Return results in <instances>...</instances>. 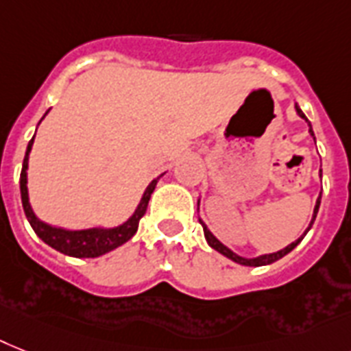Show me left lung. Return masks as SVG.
<instances>
[{
    "label": "left lung",
    "instance_id": "obj_1",
    "mask_svg": "<svg viewBox=\"0 0 351 351\" xmlns=\"http://www.w3.org/2000/svg\"><path fill=\"white\" fill-rule=\"evenodd\" d=\"M295 110H298V113H299V115H301V117H303L304 121H308V119H306V117H304L303 111L299 110V106H295ZM308 126H310V122H308ZM310 133H312V135H314V131H312V126H310ZM319 205H321V196H319V198H317V204H315L314 216H312V221H310V227H312V223H314V220H315V216H317ZM200 223H202V227H204L205 240H207V243H209L210 247H213V249L218 250V252H220V254H223L225 258L232 259V261H236V263L247 265V267H261V265H270V263H274V261H278V259H281V258H283V256L289 254L290 250L295 249V247H298L299 241L303 240V236L306 234V232H308V230H310V227H308V229L304 230V234L301 236V238H299V240H295L294 243H290L289 247H285L283 250H278V252H274V254H265V256H259V258H254V259H245V258H240V256H236L234 252H232V250H229V249H227V247H225V245H221L220 241L216 240L215 236H213V234H210V232H209V229H207V227H205L204 221H200Z\"/></svg>",
    "mask_w": 351,
    "mask_h": 351
}]
</instances>
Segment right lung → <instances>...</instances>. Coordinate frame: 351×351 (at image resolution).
<instances>
[{"instance_id": "add662e5", "label": "right lung", "mask_w": 351, "mask_h": 351, "mask_svg": "<svg viewBox=\"0 0 351 351\" xmlns=\"http://www.w3.org/2000/svg\"><path fill=\"white\" fill-rule=\"evenodd\" d=\"M32 142H28L27 153H25V160H23V169L21 176H19V187H21V202L25 215H27L28 221L32 225V229L36 230V234L41 238L47 245H50L52 249L59 250L62 254L73 256V258H97L110 252V250L121 247L122 243H126L128 240L133 238V234L138 229V221L144 215H146L147 204H149L151 193L155 191V185L158 182H151L147 185L146 193L142 196L141 204L136 207L135 215L131 216L126 223L119 225L115 229H86V230H64V229H56L50 225L43 223L36 218L32 213V207L28 204V191H27V167H28V153L32 149Z\"/></svg>"}]
</instances>
